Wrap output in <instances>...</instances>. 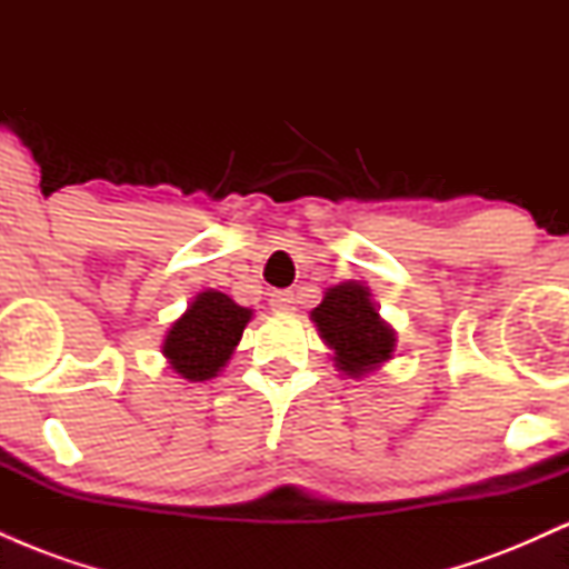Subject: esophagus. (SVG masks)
<instances>
[{"instance_id":"34e87169","label":"esophagus","mask_w":569,"mask_h":569,"mask_svg":"<svg viewBox=\"0 0 569 569\" xmlns=\"http://www.w3.org/2000/svg\"><path fill=\"white\" fill-rule=\"evenodd\" d=\"M270 305L278 307V310H293V305H297V293L293 291L270 293Z\"/></svg>"}]
</instances>
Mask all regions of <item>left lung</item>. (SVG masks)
Instances as JSON below:
<instances>
[{"label": "left lung", "instance_id": "left-lung-1", "mask_svg": "<svg viewBox=\"0 0 569 569\" xmlns=\"http://www.w3.org/2000/svg\"><path fill=\"white\" fill-rule=\"evenodd\" d=\"M312 321L331 350L337 367L350 377H361L388 361L396 335L380 321L369 291L361 283H339L326 291L323 302L312 310Z\"/></svg>", "mask_w": 569, "mask_h": 569}]
</instances>
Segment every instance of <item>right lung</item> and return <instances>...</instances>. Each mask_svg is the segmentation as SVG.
Instances as JSON below:
<instances>
[{
    "mask_svg": "<svg viewBox=\"0 0 569 569\" xmlns=\"http://www.w3.org/2000/svg\"><path fill=\"white\" fill-rule=\"evenodd\" d=\"M248 321L251 310L234 305L227 293L202 291L171 326L162 352L187 380H211L230 361Z\"/></svg>",
    "mask_w": 569,
    "mask_h": 569,
    "instance_id": "add662e5",
    "label": "right lung"
}]
</instances>
